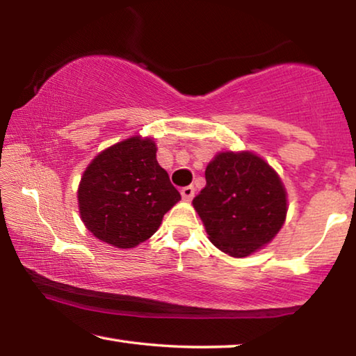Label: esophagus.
Segmentation results:
<instances>
[{
    "instance_id": "obj_1",
    "label": "esophagus",
    "mask_w": 356,
    "mask_h": 356,
    "mask_svg": "<svg viewBox=\"0 0 356 356\" xmlns=\"http://www.w3.org/2000/svg\"><path fill=\"white\" fill-rule=\"evenodd\" d=\"M180 195H182V197H184L185 201H191L193 196H195V188H193L191 185L184 186V188L180 190Z\"/></svg>"
}]
</instances>
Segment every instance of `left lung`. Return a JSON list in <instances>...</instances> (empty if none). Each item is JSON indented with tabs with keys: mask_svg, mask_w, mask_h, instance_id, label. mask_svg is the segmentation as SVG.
Segmentation results:
<instances>
[{
	"mask_svg": "<svg viewBox=\"0 0 356 356\" xmlns=\"http://www.w3.org/2000/svg\"><path fill=\"white\" fill-rule=\"evenodd\" d=\"M206 186L193 207L209 240L232 257L270 243L284 225L286 188L272 166L252 152H220L206 168Z\"/></svg>",
	"mask_w": 356,
	"mask_h": 356,
	"instance_id": "1",
	"label": "left lung"
}]
</instances>
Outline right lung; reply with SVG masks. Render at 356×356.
<instances>
[{"label":"right lung","mask_w":356,"mask_h":356,"mask_svg":"<svg viewBox=\"0 0 356 356\" xmlns=\"http://www.w3.org/2000/svg\"><path fill=\"white\" fill-rule=\"evenodd\" d=\"M179 200L180 193L156 161L155 143L141 136L100 152L78 186L84 226L102 242L122 250L152 237Z\"/></svg>","instance_id":"obj_1"}]
</instances>
